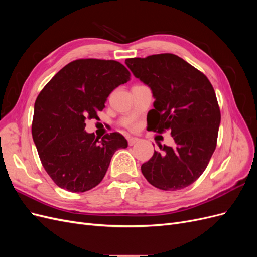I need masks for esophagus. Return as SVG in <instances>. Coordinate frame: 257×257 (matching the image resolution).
<instances>
[{
  "label": "esophagus",
  "instance_id": "1",
  "mask_svg": "<svg viewBox=\"0 0 257 257\" xmlns=\"http://www.w3.org/2000/svg\"><path fill=\"white\" fill-rule=\"evenodd\" d=\"M127 142H128V145H130V146H134V145H136L137 143H139V138H136V137H128V138H127Z\"/></svg>",
  "mask_w": 257,
  "mask_h": 257
}]
</instances>
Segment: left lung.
Returning a JSON list of instances; mask_svg holds the SVG:
<instances>
[{
	"label": "left lung",
	"instance_id": "left-lung-1",
	"mask_svg": "<svg viewBox=\"0 0 257 257\" xmlns=\"http://www.w3.org/2000/svg\"><path fill=\"white\" fill-rule=\"evenodd\" d=\"M125 64L147 84L154 97L148 112V130H169L175 146H161L142 165L150 184L177 191L195 182L205 172L216 147L221 112L207 77L173 53L131 58Z\"/></svg>",
	"mask_w": 257,
	"mask_h": 257
}]
</instances>
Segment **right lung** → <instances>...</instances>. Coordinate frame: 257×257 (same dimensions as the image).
I'll return each mask as SVG.
<instances>
[{
    "instance_id": "add662e5",
    "label": "right lung",
    "mask_w": 257,
    "mask_h": 257,
    "mask_svg": "<svg viewBox=\"0 0 257 257\" xmlns=\"http://www.w3.org/2000/svg\"><path fill=\"white\" fill-rule=\"evenodd\" d=\"M130 76L120 62L79 59L59 71L38 94L32 136L45 170L59 188L74 193L95 188L114 152L127 147L119 133L98 141L84 127L85 120L96 119L107 97Z\"/></svg>"
}]
</instances>
